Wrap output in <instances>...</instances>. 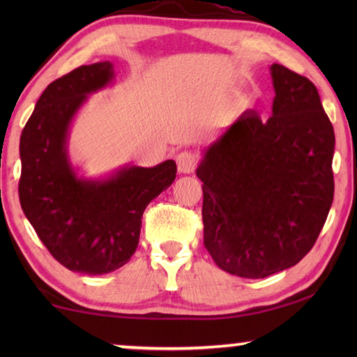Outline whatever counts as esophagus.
<instances>
[{
	"label": "esophagus",
	"instance_id": "obj_1",
	"mask_svg": "<svg viewBox=\"0 0 357 357\" xmlns=\"http://www.w3.org/2000/svg\"><path fill=\"white\" fill-rule=\"evenodd\" d=\"M176 164L179 173H193L198 165V157L192 151H181L176 155Z\"/></svg>",
	"mask_w": 357,
	"mask_h": 357
}]
</instances>
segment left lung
<instances>
[{
  "instance_id": "left-lung-1",
  "label": "left lung",
  "mask_w": 357,
  "mask_h": 357,
  "mask_svg": "<svg viewBox=\"0 0 357 357\" xmlns=\"http://www.w3.org/2000/svg\"><path fill=\"white\" fill-rule=\"evenodd\" d=\"M271 77L273 114H241L197 168L204 247L220 269L245 279L298 264L334 200L335 135L317 86L282 64Z\"/></svg>"
}]
</instances>
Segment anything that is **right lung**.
<instances>
[{
  "label": "right lung",
  "mask_w": 357,
  "mask_h": 357,
  "mask_svg": "<svg viewBox=\"0 0 357 357\" xmlns=\"http://www.w3.org/2000/svg\"><path fill=\"white\" fill-rule=\"evenodd\" d=\"M112 78L113 64L104 61L52 82L20 137L23 213L56 261L88 275L113 273L129 261L144 209L176 178L174 160L124 167L105 179L77 176L68 155L70 121L88 94Z\"/></svg>",
  "instance_id": "1"
}]
</instances>
